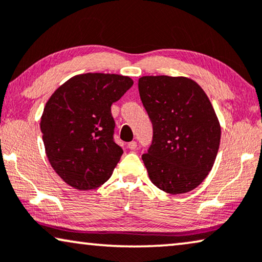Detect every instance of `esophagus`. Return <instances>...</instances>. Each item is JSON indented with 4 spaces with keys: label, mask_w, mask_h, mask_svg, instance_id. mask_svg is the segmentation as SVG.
I'll return each mask as SVG.
<instances>
[{
    "label": "esophagus",
    "mask_w": 262,
    "mask_h": 262,
    "mask_svg": "<svg viewBox=\"0 0 262 262\" xmlns=\"http://www.w3.org/2000/svg\"><path fill=\"white\" fill-rule=\"evenodd\" d=\"M136 147H138V143H136V141H130L129 143H128V148L129 149H135Z\"/></svg>",
    "instance_id": "esophagus-1"
}]
</instances>
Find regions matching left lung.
I'll return each instance as SVG.
<instances>
[{"label": "left lung", "mask_w": 262, "mask_h": 262, "mask_svg": "<svg viewBox=\"0 0 262 262\" xmlns=\"http://www.w3.org/2000/svg\"><path fill=\"white\" fill-rule=\"evenodd\" d=\"M139 93L153 126L143 164L154 185L167 193L193 190L211 171L221 127L203 89L185 77L146 76Z\"/></svg>", "instance_id": "obj_1"}]
</instances>
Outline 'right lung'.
<instances>
[{"mask_svg":"<svg viewBox=\"0 0 262 262\" xmlns=\"http://www.w3.org/2000/svg\"><path fill=\"white\" fill-rule=\"evenodd\" d=\"M132 85L129 77L85 73L47 101L40 121L46 156L70 186L93 190L110 178L123 154L114 139L112 104Z\"/></svg>","mask_w":262,"mask_h":262,"instance_id":"1","label":"right lung"}]
</instances>
